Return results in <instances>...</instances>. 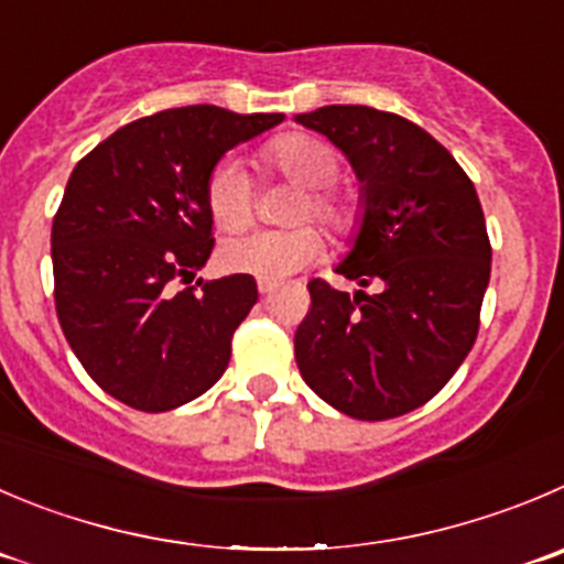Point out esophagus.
<instances>
[{
    "label": "esophagus",
    "instance_id": "esophagus-1",
    "mask_svg": "<svg viewBox=\"0 0 564 564\" xmlns=\"http://www.w3.org/2000/svg\"><path fill=\"white\" fill-rule=\"evenodd\" d=\"M279 288V282H273V279H260V282H257V291L262 293V296H268V293H273Z\"/></svg>",
    "mask_w": 564,
    "mask_h": 564
}]
</instances>
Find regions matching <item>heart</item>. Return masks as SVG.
Instances as JSON below:
<instances>
[{
	"instance_id": "b5f03b06",
	"label": "heart",
	"mask_w": 564,
	"mask_h": 564,
	"mask_svg": "<svg viewBox=\"0 0 564 564\" xmlns=\"http://www.w3.org/2000/svg\"><path fill=\"white\" fill-rule=\"evenodd\" d=\"M257 165L265 174L302 187V196L288 213V221L299 227L227 240L218 257L229 273L276 282L310 265L324 251V238L318 229L302 221L324 224L335 238H348L359 227V198L332 185L340 174V158L326 141L307 132L279 135L260 149ZM205 198L213 224L224 232H240L254 218V182L243 165L232 160L213 169Z\"/></svg>"
}]
</instances>
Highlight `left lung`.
I'll use <instances>...</instances> for the list:
<instances>
[{"label": "left lung", "mask_w": 564, "mask_h": 564, "mask_svg": "<svg viewBox=\"0 0 564 564\" xmlns=\"http://www.w3.org/2000/svg\"><path fill=\"white\" fill-rule=\"evenodd\" d=\"M329 138L362 182V227L337 273L313 279L296 329L304 382L335 410L388 421L446 388L479 335L490 238L470 176L426 130L366 105L296 116Z\"/></svg>", "instance_id": "left-lung-1"}]
</instances>
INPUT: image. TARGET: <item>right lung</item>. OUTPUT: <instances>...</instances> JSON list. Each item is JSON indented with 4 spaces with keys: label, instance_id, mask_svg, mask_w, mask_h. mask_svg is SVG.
Here are the masks:
<instances>
[{
    "label": "right lung",
    "instance_id": "1",
    "mask_svg": "<svg viewBox=\"0 0 564 564\" xmlns=\"http://www.w3.org/2000/svg\"><path fill=\"white\" fill-rule=\"evenodd\" d=\"M282 118L174 107L121 127L74 165L52 221L55 310L88 377L121 404L174 410L227 371L235 329L257 304L254 276L175 285L213 251L207 176Z\"/></svg>",
    "mask_w": 564,
    "mask_h": 564
}]
</instances>
